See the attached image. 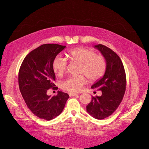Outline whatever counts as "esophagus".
Masks as SVG:
<instances>
[{
	"label": "esophagus",
	"mask_w": 149,
	"mask_h": 149,
	"mask_svg": "<svg viewBox=\"0 0 149 149\" xmlns=\"http://www.w3.org/2000/svg\"><path fill=\"white\" fill-rule=\"evenodd\" d=\"M77 95H78V94H77V93H69L70 96H77Z\"/></svg>",
	"instance_id": "1"
}]
</instances>
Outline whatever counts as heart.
I'll return each instance as SVG.
<instances>
[{"instance_id":"heart-1","label":"heart","mask_w":149,"mask_h":149,"mask_svg":"<svg viewBox=\"0 0 149 149\" xmlns=\"http://www.w3.org/2000/svg\"><path fill=\"white\" fill-rule=\"evenodd\" d=\"M67 56L71 62L80 63L79 74L85 75L91 82L100 79L105 73L106 60L104 56L87 48H75L68 51ZM67 60L61 55H57L53 59L52 68L56 76L60 77L65 72ZM84 75L72 76L61 83V88L71 93H78L87 81Z\"/></svg>"}]
</instances>
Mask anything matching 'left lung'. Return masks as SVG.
<instances>
[{
  "mask_svg": "<svg viewBox=\"0 0 149 149\" xmlns=\"http://www.w3.org/2000/svg\"><path fill=\"white\" fill-rule=\"evenodd\" d=\"M97 49L106 60V69L103 77L91 86L101 91V96L92 97L86 110L90 115L97 120L109 116L115 111L123 100L127 79L121 60L111 49L102 45H97Z\"/></svg>",
  "mask_w": 149,
  "mask_h": 149,
  "instance_id": "obj_1",
  "label": "left lung"
}]
</instances>
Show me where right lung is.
<instances>
[{
	"instance_id": "right-lung-1",
	"label": "right lung",
	"mask_w": 149,
	"mask_h": 149,
	"mask_svg": "<svg viewBox=\"0 0 149 149\" xmlns=\"http://www.w3.org/2000/svg\"><path fill=\"white\" fill-rule=\"evenodd\" d=\"M65 47L58 44L41 45L26 55L19 71V86L26 105L35 115L45 120L60 114L69 97L59 91L56 96L47 94L49 89H58L53 84L55 75L52 62Z\"/></svg>"
}]
</instances>
